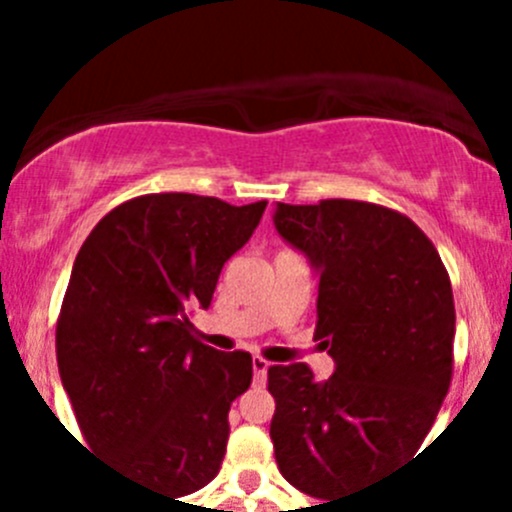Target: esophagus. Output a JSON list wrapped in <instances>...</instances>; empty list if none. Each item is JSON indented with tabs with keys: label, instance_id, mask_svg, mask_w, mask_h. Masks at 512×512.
<instances>
[{
	"label": "esophagus",
	"instance_id": "obj_1",
	"mask_svg": "<svg viewBox=\"0 0 512 512\" xmlns=\"http://www.w3.org/2000/svg\"><path fill=\"white\" fill-rule=\"evenodd\" d=\"M266 372H269V361L261 359V356H253V379H256V382H264Z\"/></svg>",
	"mask_w": 512,
	"mask_h": 512
}]
</instances>
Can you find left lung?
Here are the masks:
<instances>
[{"label":"left lung","instance_id":"left-lung-1","mask_svg":"<svg viewBox=\"0 0 512 512\" xmlns=\"http://www.w3.org/2000/svg\"><path fill=\"white\" fill-rule=\"evenodd\" d=\"M274 225L318 269L315 338L336 372L269 366V433L289 485L330 500L400 467L431 431L454 374L451 279L431 238L374 202H279Z\"/></svg>","mask_w":512,"mask_h":512}]
</instances>
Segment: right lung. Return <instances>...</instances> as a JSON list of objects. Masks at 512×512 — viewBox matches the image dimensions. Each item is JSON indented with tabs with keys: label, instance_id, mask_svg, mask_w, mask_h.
Listing matches in <instances>:
<instances>
[{
	"label": "right lung",
	"instance_id": "add662e5",
	"mask_svg": "<svg viewBox=\"0 0 512 512\" xmlns=\"http://www.w3.org/2000/svg\"><path fill=\"white\" fill-rule=\"evenodd\" d=\"M264 210L143 194L107 212L76 253L56 323L63 390L89 449L171 497L220 472L230 402L251 384V354L205 346L189 312L210 307Z\"/></svg>",
	"mask_w": 512,
	"mask_h": 512
}]
</instances>
